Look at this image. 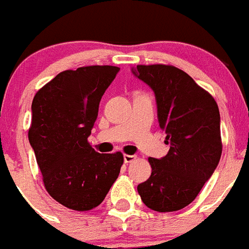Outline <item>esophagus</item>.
<instances>
[{
  "instance_id": "obj_1",
  "label": "esophagus",
  "mask_w": 249,
  "mask_h": 249,
  "mask_svg": "<svg viewBox=\"0 0 249 249\" xmlns=\"http://www.w3.org/2000/svg\"><path fill=\"white\" fill-rule=\"evenodd\" d=\"M135 156H130V154H124V162L125 163H131V162H134Z\"/></svg>"
}]
</instances>
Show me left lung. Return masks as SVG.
Segmentation results:
<instances>
[{
  "label": "left lung",
  "instance_id": "1",
  "mask_svg": "<svg viewBox=\"0 0 249 249\" xmlns=\"http://www.w3.org/2000/svg\"><path fill=\"white\" fill-rule=\"evenodd\" d=\"M133 73L154 91L160 128L170 144L166 157L148 158L152 173L138 192L154 212H177L196 199L220 160L218 104L177 67L139 64Z\"/></svg>",
  "mask_w": 249,
  "mask_h": 249
}]
</instances>
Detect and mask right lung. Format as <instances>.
Here are the masks:
<instances>
[{
    "label": "right lung",
    "mask_w": 249,
    "mask_h": 249,
    "mask_svg": "<svg viewBox=\"0 0 249 249\" xmlns=\"http://www.w3.org/2000/svg\"><path fill=\"white\" fill-rule=\"evenodd\" d=\"M119 71L114 66L63 71L33 100L29 142L44 186L55 201L72 210L99 206L124 163L121 152L100 154L87 141L102 95Z\"/></svg>",
    "instance_id": "1"
}]
</instances>
